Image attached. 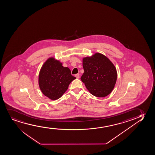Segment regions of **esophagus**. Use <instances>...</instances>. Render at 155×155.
I'll use <instances>...</instances> for the list:
<instances>
[{"mask_svg": "<svg viewBox=\"0 0 155 155\" xmlns=\"http://www.w3.org/2000/svg\"><path fill=\"white\" fill-rule=\"evenodd\" d=\"M75 77L77 78H80V74L78 73V74H75Z\"/></svg>", "mask_w": 155, "mask_h": 155, "instance_id": "1", "label": "esophagus"}]
</instances>
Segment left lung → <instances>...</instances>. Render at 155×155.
Segmentation results:
<instances>
[{"mask_svg": "<svg viewBox=\"0 0 155 155\" xmlns=\"http://www.w3.org/2000/svg\"><path fill=\"white\" fill-rule=\"evenodd\" d=\"M84 72L81 80L91 94L104 97L112 92L115 85L117 73L114 64L102 53H94L83 58Z\"/></svg>", "mask_w": 155, "mask_h": 155, "instance_id": "obj_1", "label": "left lung"}]
</instances>
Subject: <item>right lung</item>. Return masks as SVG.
<instances>
[{"label": "right lung", "mask_w": 155, "mask_h": 155, "mask_svg": "<svg viewBox=\"0 0 155 155\" xmlns=\"http://www.w3.org/2000/svg\"><path fill=\"white\" fill-rule=\"evenodd\" d=\"M76 78L62 63L50 57L42 65L38 75V84L41 92L54 101L60 98L67 91L70 83Z\"/></svg>", "instance_id": "add662e5"}]
</instances>
